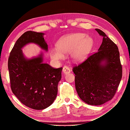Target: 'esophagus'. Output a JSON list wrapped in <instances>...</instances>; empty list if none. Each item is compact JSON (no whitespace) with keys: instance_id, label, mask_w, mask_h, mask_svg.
Returning <instances> with one entry per match:
<instances>
[{"instance_id":"esophagus-1","label":"esophagus","mask_w":130,"mask_h":130,"mask_svg":"<svg viewBox=\"0 0 130 130\" xmlns=\"http://www.w3.org/2000/svg\"><path fill=\"white\" fill-rule=\"evenodd\" d=\"M63 72L64 74H68L70 73V69L67 66H64L63 68Z\"/></svg>"}]
</instances>
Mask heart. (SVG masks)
Segmentation results:
<instances>
[{
	"label": "heart",
	"instance_id": "obj_1",
	"mask_svg": "<svg viewBox=\"0 0 130 130\" xmlns=\"http://www.w3.org/2000/svg\"><path fill=\"white\" fill-rule=\"evenodd\" d=\"M94 44L93 38L82 33L68 34L59 39L55 48L50 49L51 58L58 61L64 58V54L70 53L74 61L78 62L87 57Z\"/></svg>",
	"mask_w": 130,
	"mask_h": 130
}]
</instances>
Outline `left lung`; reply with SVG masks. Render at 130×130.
I'll use <instances>...</instances> for the list:
<instances>
[{
	"label": "left lung",
	"instance_id": "obj_1",
	"mask_svg": "<svg viewBox=\"0 0 130 130\" xmlns=\"http://www.w3.org/2000/svg\"><path fill=\"white\" fill-rule=\"evenodd\" d=\"M103 42L98 51L75 66V83L78 95L90 105H100L115 96L122 77V66L117 45L100 29Z\"/></svg>",
	"mask_w": 130,
	"mask_h": 130
}]
</instances>
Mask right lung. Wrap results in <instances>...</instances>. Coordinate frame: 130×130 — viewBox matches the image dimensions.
<instances>
[{"mask_svg": "<svg viewBox=\"0 0 130 130\" xmlns=\"http://www.w3.org/2000/svg\"><path fill=\"white\" fill-rule=\"evenodd\" d=\"M44 35L32 31L23 34L14 44L8 60L12 91L22 104L36 110L47 108L56 99L63 69L44 63L42 53L30 59L24 56L22 49L30 43L48 51Z\"/></svg>", "mask_w": 130, "mask_h": 130, "instance_id": "1", "label": "right lung"}]
</instances>
